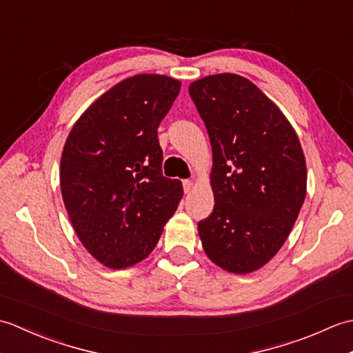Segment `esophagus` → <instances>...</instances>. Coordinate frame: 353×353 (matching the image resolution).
<instances>
[{
  "instance_id": "1",
  "label": "esophagus",
  "mask_w": 353,
  "mask_h": 353,
  "mask_svg": "<svg viewBox=\"0 0 353 353\" xmlns=\"http://www.w3.org/2000/svg\"><path fill=\"white\" fill-rule=\"evenodd\" d=\"M192 188H194V183L191 181H183V191H185V194L191 192Z\"/></svg>"
}]
</instances>
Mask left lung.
I'll use <instances>...</instances> for the list:
<instances>
[{
  "label": "left lung",
  "instance_id": "obj_1",
  "mask_svg": "<svg viewBox=\"0 0 353 353\" xmlns=\"http://www.w3.org/2000/svg\"><path fill=\"white\" fill-rule=\"evenodd\" d=\"M190 95L212 147L215 205L197 226L201 245L229 273L256 272L281 250L303 205L301 141L277 104L238 74L192 81Z\"/></svg>",
  "mask_w": 353,
  "mask_h": 353
}]
</instances>
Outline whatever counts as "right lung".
Masks as SVG:
<instances>
[{"label": "right lung", "instance_id": "right-lung-1", "mask_svg": "<svg viewBox=\"0 0 353 353\" xmlns=\"http://www.w3.org/2000/svg\"><path fill=\"white\" fill-rule=\"evenodd\" d=\"M182 83L138 74L100 95L72 125L61 157V191L85 249L112 270L153 252L183 197L162 176L157 127Z\"/></svg>", "mask_w": 353, "mask_h": 353}]
</instances>
